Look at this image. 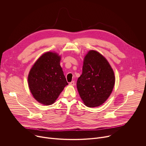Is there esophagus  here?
Segmentation results:
<instances>
[{
	"label": "esophagus",
	"mask_w": 146,
	"mask_h": 146,
	"mask_svg": "<svg viewBox=\"0 0 146 146\" xmlns=\"http://www.w3.org/2000/svg\"><path fill=\"white\" fill-rule=\"evenodd\" d=\"M74 84H75V82H74V81H72V82H70L69 83V85H70V86H74Z\"/></svg>",
	"instance_id": "34e87169"
}]
</instances>
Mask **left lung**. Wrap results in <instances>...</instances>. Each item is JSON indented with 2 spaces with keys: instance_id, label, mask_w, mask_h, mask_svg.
<instances>
[{
  "instance_id": "obj_1",
  "label": "left lung",
  "mask_w": 146,
  "mask_h": 146,
  "mask_svg": "<svg viewBox=\"0 0 146 146\" xmlns=\"http://www.w3.org/2000/svg\"><path fill=\"white\" fill-rule=\"evenodd\" d=\"M114 71L106 58L95 50H90L83 60L82 73L77 88L84 105L89 108L102 105L111 95L115 84Z\"/></svg>"
}]
</instances>
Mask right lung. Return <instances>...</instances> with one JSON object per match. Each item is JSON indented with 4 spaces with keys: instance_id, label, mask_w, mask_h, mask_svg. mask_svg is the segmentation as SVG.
Segmentation results:
<instances>
[{
    "instance_id": "obj_1",
    "label": "right lung",
    "mask_w": 146,
    "mask_h": 146,
    "mask_svg": "<svg viewBox=\"0 0 146 146\" xmlns=\"http://www.w3.org/2000/svg\"><path fill=\"white\" fill-rule=\"evenodd\" d=\"M60 59L59 54L47 51L36 60L28 74V86L33 97L45 106L54 103L68 85Z\"/></svg>"
}]
</instances>
